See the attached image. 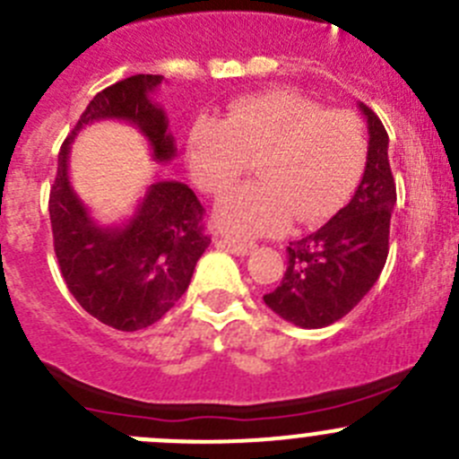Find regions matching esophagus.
<instances>
[{
  "mask_svg": "<svg viewBox=\"0 0 459 459\" xmlns=\"http://www.w3.org/2000/svg\"><path fill=\"white\" fill-rule=\"evenodd\" d=\"M221 247H225L228 252L236 254V256H245V254L252 252V243H240V240H234V238H228V236H223V238L219 240Z\"/></svg>",
  "mask_w": 459,
  "mask_h": 459,
  "instance_id": "obj_1",
  "label": "esophagus"
}]
</instances>
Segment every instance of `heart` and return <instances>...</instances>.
<instances>
[{"instance_id": "b5f03b06", "label": "heart", "mask_w": 459, "mask_h": 459, "mask_svg": "<svg viewBox=\"0 0 459 459\" xmlns=\"http://www.w3.org/2000/svg\"><path fill=\"white\" fill-rule=\"evenodd\" d=\"M256 156V183L214 212V223L236 238L276 234L292 216L301 225L333 216L364 174L366 134L357 116L325 111L294 91L249 95L223 120L201 117L189 134V174L210 196L228 192Z\"/></svg>"}]
</instances>
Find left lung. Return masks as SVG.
Instances as JSON below:
<instances>
[{
    "label": "left lung",
    "mask_w": 459,
    "mask_h": 459,
    "mask_svg": "<svg viewBox=\"0 0 459 459\" xmlns=\"http://www.w3.org/2000/svg\"><path fill=\"white\" fill-rule=\"evenodd\" d=\"M368 156L355 196L315 234L290 243L279 288L263 297L281 319L299 328H325L346 316L377 283L388 256L390 214L397 203L388 162V134L373 108Z\"/></svg>",
    "instance_id": "left-lung-1"
}]
</instances>
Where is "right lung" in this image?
Here are the masks:
<instances>
[{
  "label": "right lung",
  "instance_id": "1",
  "mask_svg": "<svg viewBox=\"0 0 459 459\" xmlns=\"http://www.w3.org/2000/svg\"><path fill=\"white\" fill-rule=\"evenodd\" d=\"M162 75H131L100 91L77 120L57 156L48 198L53 247L62 279L75 301L104 325L134 333L165 316L189 288L198 258L212 243L196 194L185 183L147 187L126 223L102 228L74 192L69 153L75 135L98 120H125L147 138L153 160L176 156L174 135L160 104L152 100Z\"/></svg>",
  "mask_w": 459,
  "mask_h": 459
}]
</instances>
